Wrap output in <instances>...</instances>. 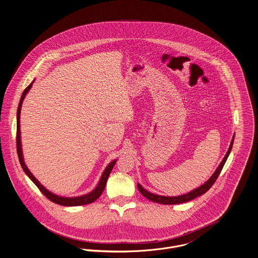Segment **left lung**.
I'll return each instance as SVG.
<instances>
[{
	"label": "left lung",
	"instance_id": "left-lung-1",
	"mask_svg": "<svg viewBox=\"0 0 258 258\" xmlns=\"http://www.w3.org/2000/svg\"><path fill=\"white\" fill-rule=\"evenodd\" d=\"M234 136L233 137V140L231 142V145L229 147V150L225 156V158L223 159V161L221 162L220 165L217 167L216 171L213 173L211 177L209 178V180H207L204 184H202L201 186H199L190 192H188L186 194H183V195H180V196H174V197H167V196H161V195H157V194H153L149 191H147L146 189L141 186L140 184L138 183V189L141 192V194L146 197L147 199L153 201V202H156V203H160V204H164V205H173V204H180V203H184V202H188L190 200H193L195 199L196 197L200 196V195H203L204 193H206L210 188L212 187V185L215 183V181L217 180L221 170L223 169V166L226 163L231 151H232V148H233V144H234Z\"/></svg>",
	"mask_w": 258,
	"mask_h": 258
}]
</instances>
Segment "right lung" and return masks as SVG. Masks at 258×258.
I'll list each match as a JSON object with an SVG mask.
<instances>
[{"label": "right lung", "mask_w": 258, "mask_h": 258, "mask_svg": "<svg viewBox=\"0 0 258 258\" xmlns=\"http://www.w3.org/2000/svg\"><path fill=\"white\" fill-rule=\"evenodd\" d=\"M33 82H34V81H33ZM33 82L24 90L23 95H22V97H21L20 103H19L18 113H17V152H18V156H19V160H20L21 165H22L24 172L27 174V176L33 181V183L38 187V189L43 193V195H44L45 197H47L50 201H52V202H54V203H56V204L62 205V206H81V205H87V204L93 203V202H94V201L101 195V193L103 192V190H104V188H105L106 181H107V179H108V176H109V174H110V172H111V170H112L114 164L116 163V160L112 161L110 164L107 165V167L105 168V170L103 171V173H102V175H101V177H100V180H99L97 186L94 188L92 192H90L89 194L83 195V196H79V197H69V198H68V197L58 196V195H55V194L51 193L50 191H48L46 188L39 183V181L33 176V174L29 171V169L27 168V166L24 164V157H23V150H22V142H21L20 118H21V109H22L23 101H24L25 95L28 93V91L31 89Z\"/></svg>", "instance_id": "add662e5"}]
</instances>
